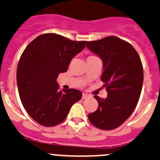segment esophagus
Wrapping results in <instances>:
<instances>
[{
    "label": "esophagus",
    "mask_w": 160,
    "mask_h": 160,
    "mask_svg": "<svg viewBox=\"0 0 160 160\" xmlns=\"http://www.w3.org/2000/svg\"><path fill=\"white\" fill-rule=\"evenodd\" d=\"M90 97V95H89V94L87 93H83V95H82V99H83V100H85V99H87L89 98V97Z\"/></svg>",
    "instance_id": "obj_1"
}]
</instances>
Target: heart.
Segmentation results:
<instances>
[{
	"mask_svg": "<svg viewBox=\"0 0 160 160\" xmlns=\"http://www.w3.org/2000/svg\"><path fill=\"white\" fill-rule=\"evenodd\" d=\"M90 57H92V56H90ZM90 57H88V58H90Z\"/></svg>",
	"mask_w": 160,
	"mask_h": 160,
	"instance_id": "1",
	"label": "heart"
}]
</instances>
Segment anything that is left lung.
<instances>
[{"mask_svg":"<svg viewBox=\"0 0 160 160\" xmlns=\"http://www.w3.org/2000/svg\"><path fill=\"white\" fill-rule=\"evenodd\" d=\"M87 47L102 60L101 80L107 91L106 99L94 96L98 108L88 119L99 129H116L130 117L139 101L143 83L142 62L133 47L117 37L87 41Z\"/></svg>","mask_w":160,"mask_h":160,"instance_id":"left-lung-1","label":"left lung"}]
</instances>
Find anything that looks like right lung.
Wrapping results in <instances>:
<instances>
[{
	"label": "right lung",
	"instance_id": "right-lung-1",
	"mask_svg": "<svg viewBox=\"0 0 160 160\" xmlns=\"http://www.w3.org/2000/svg\"><path fill=\"white\" fill-rule=\"evenodd\" d=\"M86 43L43 33L23 50L17 69L18 92L25 110L40 125L53 127L62 122L72 106L81 99L80 90H59L57 78L68 70Z\"/></svg>",
	"mask_w": 160,
	"mask_h": 160
}]
</instances>
